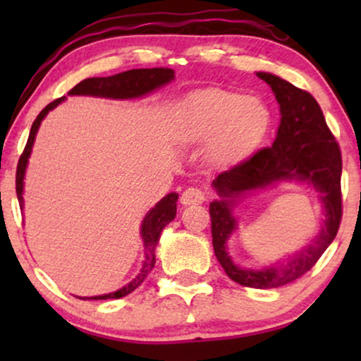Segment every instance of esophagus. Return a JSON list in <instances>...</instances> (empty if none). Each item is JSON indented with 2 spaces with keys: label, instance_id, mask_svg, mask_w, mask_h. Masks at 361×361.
<instances>
[{
  "label": "esophagus",
  "instance_id": "obj_1",
  "mask_svg": "<svg viewBox=\"0 0 361 361\" xmlns=\"http://www.w3.org/2000/svg\"><path fill=\"white\" fill-rule=\"evenodd\" d=\"M205 200L204 190L199 189V187H189L182 192L180 195V204L182 205H199Z\"/></svg>",
  "mask_w": 361,
  "mask_h": 361
}]
</instances>
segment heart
<instances>
[{"instance_id":"obj_1","label":"heart","mask_w":361,"mask_h":361,"mask_svg":"<svg viewBox=\"0 0 361 361\" xmlns=\"http://www.w3.org/2000/svg\"><path fill=\"white\" fill-rule=\"evenodd\" d=\"M269 125L271 113L259 98L210 88L187 100L180 140L189 145L210 140V159L216 164H235L259 146Z\"/></svg>"}]
</instances>
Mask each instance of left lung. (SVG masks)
<instances>
[{
  "mask_svg": "<svg viewBox=\"0 0 361 361\" xmlns=\"http://www.w3.org/2000/svg\"><path fill=\"white\" fill-rule=\"evenodd\" d=\"M258 77L273 88L281 108L278 136L271 147L256 151L248 159L221 172L214 180L224 200L212 202V243L216 259L226 276L240 286L255 289H271L289 284L314 268L324 251L332 243L342 221V152L338 142L325 123L319 103L309 92L273 75L258 72ZM307 180L321 192L326 221L323 231L312 245L305 249L286 265L278 269L253 271L233 264L224 243L234 229L231 207L245 191L259 188L276 180Z\"/></svg>",
  "mask_w": 361,
  "mask_h": 361,
  "instance_id": "8db88e82",
  "label": "left lung"
}]
</instances>
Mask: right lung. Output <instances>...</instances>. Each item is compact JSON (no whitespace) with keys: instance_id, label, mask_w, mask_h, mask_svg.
I'll list each match as a JSON object with an SVG mask.
<instances>
[{"instance_id":"obj_1","label":"right lung","mask_w":361,"mask_h":361,"mask_svg":"<svg viewBox=\"0 0 361 361\" xmlns=\"http://www.w3.org/2000/svg\"><path fill=\"white\" fill-rule=\"evenodd\" d=\"M172 78H174V71L167 67L133 68V71L116 73V75H111V77L85 78V80L77 83V85L73 87L68 93H71V95H93V97H108V98H135V97L146 95V93L166 85V83H169ZM61 102H63V97L57 98V100H54L52 103H49V105L39 113L37 118L32 123L31 131H29V137H27L26 146H24L23 154L19 156L18 167H16V194H18L19 207H21V209H23L24 171H26L27 157L31 154L32 142H34V137H36L37 128L41 125L42 118L46 116L52 108H56ZM177 199H179V195L174 194V192L169 195H166L164 199H162L159 204H157L154 209L146 215L145 221H142L141 235H142V241H145L146 259H145V264H142L141 273L137 274L130 284L125 286V288H121L120 290H116V293L95 295V298H88V299H120L133 293L136 288H140L142 281L147 278V274L151 273L152 268H154L156 245L157 241H159V235L162 228H164L169 221L174 220L176 210H177Z\"/></svg>"}]
</instances>
